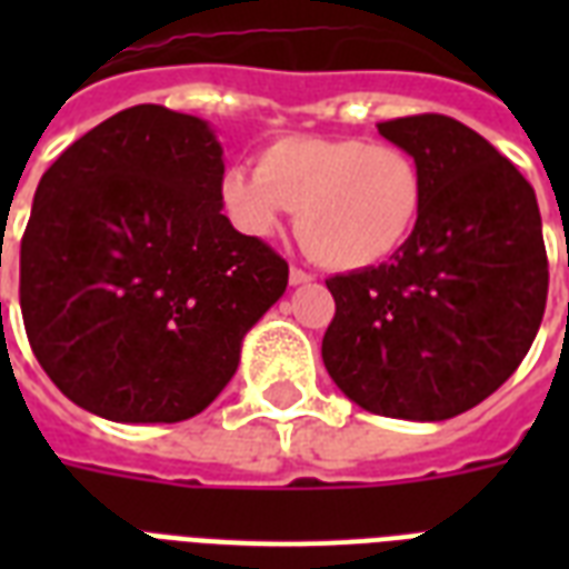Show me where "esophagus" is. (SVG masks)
Returning <instances> with one entry per match:
<instances>
[{"label": "esophagus", "mask_w": 569, "mask_h": 569, "mask_svg": "<svg viewBox=\"0 0 569 569\" xmlns=\"http://www.w3.org/2000/svg\"><path fill=\"white\" fill-rule=\"evenodd\" d=\"M289 283L292 286H303V283H312V274L301 271V268H289Z\"/></svg>", "instance_id": "esophagus-1"}]
</instances>
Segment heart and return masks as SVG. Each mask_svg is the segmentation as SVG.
Segmentation results:
<instances>
[{
    "label": "heart",
    "mask_w": 569,
    "mask_h": 569,
    "mask_svg": "<svg viewBox=\"0 0 569 569\" xmlns=\"http://www.w3.org/2000/svg\"><path fill=\"white\" fill-rule=\"evenodd\" d=\"M221 203L250 239H271L295 212L298 239L316 262L363 271L413 236L425 177L416 156L398 144L286 136L259 150L257 173H223Z\"/></svg>",
    "instance_id": "b5f03b06"
}]
</instances>
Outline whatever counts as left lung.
<instances>
[{
  "instance_id": "8db88e82",
  "label": "left lung",
  "mask_w": 569,
  "mask_h": 569,
  "mask_svg": "<svg viewBox=\"0 0 569 569\" xmlns=\"http://www.w3.org/2000/svg\"><path fill=\"white\" fill-rule=\"evenodd\" d=\"M378 132L422 168V214L389 262L330 277L321 360L369 413L442 422L502 387L538 337L549 289L538 197L460 120L413 114Z\"/></svg>"
}]
</instances>
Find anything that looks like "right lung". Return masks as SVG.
I'll return each mask as SVG.
<instances>
[{
  "instance_id": "1",
  "label": "right lung",
  "mask_w": 569,
  "mask_h": 569,
  "mask_svg": "<svg viewBox=\"0 0 569 569\" xmlns=\"http://www.w3.org/2000/svg\"><path fill=\"white\" fill-rule=\"evenodd\" d=\"M223 147L194 114L136 106L38 182L20 244L31 351L61 392L111 422H182L239 369L289 266L221 214Z\"/></svg>"
}]
</instances>
